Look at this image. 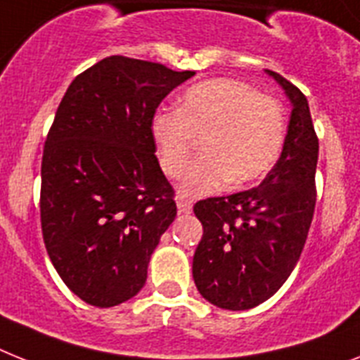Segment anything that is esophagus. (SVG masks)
<instances>
[{"label":"esophagus","instance_id":"obj_1","mask_svg":"<svg viewBox=\"0 0 360 360\" xmlns=\"http://www.w3.org/2000/svg\"><path fill=\"white\" fill-rule=\"evenodd\" d=\"M176 206H178V212H180V213H191L193 200L186 198V197H184V195H178V197H176Z\"/></svg>","mask_w":360,"mask_h":360}]
</instances>
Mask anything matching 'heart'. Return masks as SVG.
<instances>
[{"label": "heart", "mask_w": 360, "mask_h": 360, "mask_svg": "<svg viewBox=\"0 0 360 360\" xmlns=\"http://www.w3.org/2000/svg\"><path fill=\"white\" fill-rule=\"evenodd\" d=\"M163 173L180 176L198 139L204 156L187 169L180 193L206 197L230 182L243 187L269 173L281 153L285 112L280 101L236 79H212L191 86L176 110H160L150 120Z\"/></svg>", "instance_id": "1"}]
</instances>
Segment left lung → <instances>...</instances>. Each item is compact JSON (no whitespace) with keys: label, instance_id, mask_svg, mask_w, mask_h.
<instances>
[{"label":"left lung","instance_id":"1","mask_svg":"<svg viewBox=\"0 0 360 360\" xmlns=\"http://www.w3.org/2000/svg\"><path fill=\"white\" fill-rule=\"evenodd\" d=\"M292 112L280 160L248 191L206 198L193 212L204 236L193 255V280L215 307L246 311L287 281L304 250L316 202L319 138L305 95L274 71Z\"/></svg>","mask_w":360,"mask_h":360}]
</instances>
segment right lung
<instances>
[{
	"label": "right lung",
	"mask_w": 360,
	"mask_h": 360,
	"mask_svg": "<svg viewBox=\"0 0 360 360\" xmlns=\"http://www.w3.org/2000/svg\"><path fill=\"white\" fill-rule=\"evenodd\" d=\"M193 75L114 55L62 97L41 158V233L62 281L86 304L114 307L143 289L176 217L150 120Z\"/></svg>",
	"instance_id": "1"
}]
</instances>
